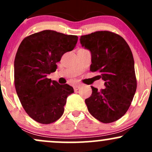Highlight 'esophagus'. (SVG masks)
<instances>
[{"label": "esophagus", "instance_id": "obj_1", "mask_svg": "<svg viewBox=\"0 0 152 152\" xmlns=\"http://www.w3.org/2000/svg\"><path fill=\"white\" fill-rule=\"evenodd\" d=\"M80 88H81V85H80V84H76V85H74V91H77V90L79 89Z\"/></svg>", "mask_w": 152, "mask_h": 152}]
</instances>
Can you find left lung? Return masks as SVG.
<instances>
[{
    "instance_id": "obj_1",
    "label": "left lung",
    "mask_w": 152,
    "mask_h": 152,
    "mask_svg": "<svg viewBox=\"0 0 152 152\" xmlns=\"http://www.w3.org/2000/svg\"><path fill=\"white\" fill-rule=\"evenodd\" d=\"M81 46L91 53L92 72L99 71L106 88L92 94L85 100L88 111L102 123H111L128 111L137 90L134 61L124 39L111 31H96L81 36Z\"/></svg>"
}]
</instances>
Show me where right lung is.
I'll return each mask as SVG.
<instances>
[{
	"label": "right lung",
	"mask_w": 152,
	"mask_h": 152,
	"mask_svg": "<svg viewBox=\"0 0 152 152\" xmlns=\"http://www.w3.org/2000/svg\"><path fill=\"white\" fill-rule=\"evenodd\" d=\"M78 36L51 30L31 34L20 43L14 61V83L26 112L43 124L57 121L64 114L66 99L74 93L67 83L47 78L55 72L62 56L72 50Z\"/></svg>",
	"instance_id": "obj_1"
}]
</instances>
